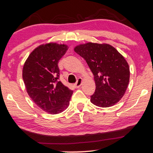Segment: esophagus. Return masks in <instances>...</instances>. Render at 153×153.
I'll use <instances>...</instances> for the list:
<instances>
[{
    "label": "esophagus",
    "instance_id": "obj_1",
    "mask_svg": "<svg viewBox=\"0 0 153 153\" xmlns=\"http://www.w3.org/2000/svg\"><path fill=\"white\" fill-rule=\"evenodd\" d=\"M82 81H83V80H82V79H81V78H79L78 80H77L76 83L74 85V87H75V88H79V87L81 85Z\"/></svg>",
    "mask_w": 153,
    "mask_h": 153
}]
</instances>
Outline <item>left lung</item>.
<instances>
[{
	"label": "left lung",
	"instance_id": "left-lung-1",
	"mask_svg": "<svg viewBox=\"0 0 153 153\" xmlns=\"http://www.w3.org/2000/svg\"><path fill=\"white\" fill-rule=\"evenodd\" d=\"M74 51L86 61L92 72L96 90L91 102L100 107L113 106L127 88L130 70L128 63L114 47L107 44H80Z\"/></svg>",
	"mask_w": 153,
	"mask_h": 153
}]
</instances>
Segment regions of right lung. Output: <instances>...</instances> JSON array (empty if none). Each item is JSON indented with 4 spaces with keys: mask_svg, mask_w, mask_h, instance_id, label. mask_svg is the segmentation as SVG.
Returning a JSON list of instances; mask_svg holds the SVG:
<instances>
[{
    "mask_svg": "<svg viewBox=\"0 0 153 153\" xmlns=\"http://www.w3.org/2000/svg\"><path fill=\"white\" fill-rule=\"evenodd\" d=\"M67 50L65 44L40 45L30 54L23 66L22 79L28 94L37 106L51 114L64 111L73 93L59 81L58 62Z\"/></svg>",
    "mask_w": 153,
    "mask_h": 153,
    "instance_id": "1",
    "label": "right lung"
}]
</instances>
